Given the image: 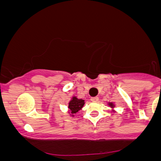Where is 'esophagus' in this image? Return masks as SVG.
Here are the masks:
<instances>
[{
	"mask_svg": "<svg viewBox=\"0 0 161 161\" xmlns=\"http://www.w3.org/2000/svg\"><path fill=\"white\" fill-rule=\"evenodd\" d=\"M91 101L93 102H96V101H98V97H91Z\"/></svg>",
	"mask_w": 161,
	"mask_h": 161,
	"instance_id": "esophagus-1",
	"label": "esophagus"
}]
</instances>
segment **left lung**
<instances>
[{
	"mask_svg": "<svg viewBox=\"0 0 161 161\" xmlns=\"http://www.w3.org/2000/svg\"><path fill=\"white\" fill-rule=\"evenodd\" d=\"M108 104H109V106L110 107V108H114V104H113V103H108Z\"/></svg>",
	"mask_w": 161,
	"mask_h": 161,
	"instance_id": "8db88e82",
	"label": "left lung"
}]
</instances>
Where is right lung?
Instances as JSON below:
<instances>
[{"label": "right lung", "instance_id": "obj_1", "mask_svg": "<svg viewBox=\"0 0 161 161\" xmlns=\"http://www.w3.org/2000/svg\"><path fill=\"white\" fill-rule=\"evenodd\" d=\"M84 101V100L82 99H79L76 97H73V98L69 102V105H68V108L71 113L72 116H74V114H76L79 110L82 108V107L85 104Z\"/></svg>", "mask_w": 161, "mask_h": 161}]
</instances>
